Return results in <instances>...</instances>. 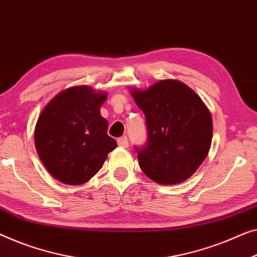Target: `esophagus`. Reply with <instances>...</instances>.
Listing matches in <instances>:
<instances>
[{"mask_svg": "<svg viewBox=\"0 0 257 257\" xmlns=\"http://www.w3.org/2000/svg\"><path fill=\"white\" fill-rule=\"evenodd\" d=\"M117 143H118V146H120L122 148H127L128 147V140H127V138H126V137L119 138V139L117 140Z\"/></svg>", "mask_w": 257, "mask_h": 257, "instance_id": "1", "label": "esophagus"}]
</instances>
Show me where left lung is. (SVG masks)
<instances>
[{"label":"left lung","mask_w":257,"mask_h":257,"mask_svg":"<svg viewBox=\"0 0 257 257\" xmlns=\"http://www.w3.org/2000/svg\"><path fill=\"white\" fill-rule=\"evenodd\" d=\"M130 92L146 117L147 144L137 150L141 170L159 184L187 181L211 147L213 124L205 103L177 80H160Z\"/></svg>","instance_id":"obj_1"}]
</instances>
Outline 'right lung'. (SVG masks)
I'll use <instances>...</instances> for the list:
<instances>
[{"label": "right lung", "instance_id": "1", "mask_svg": "<svg viewBox=\"0 0 257 257\" xmlns=\"http://www.w3.org/2000/svg\"><path fill=\"white\" fill-rule=\"evenodd\" d=\"M107 94L88 85L64 89L46 104L35 127L39 159L55 180L81 185L98 173L117 147L101 106Z\"/></svg>", "mask_w": 257, "mask_h": 257}]
</instances>
